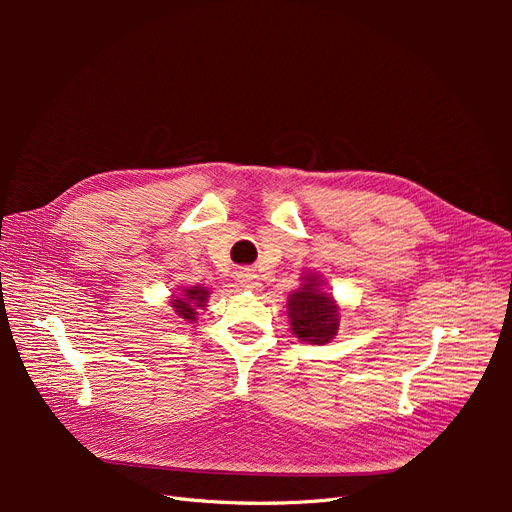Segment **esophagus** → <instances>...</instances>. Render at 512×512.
<instances>
[{"label": "esophagus", "instance_id": "obj_1", "mask_svg": "<svg viewBox=\"0 0 512 512\" xmlns=\"http://www.w3.org/2000/svg\"><path fill=\"white\" fill-rule=\"evenodd\" d=\"M237 280L245 290H260V282H258V275L250 269H243L237 273Z\"/></svg>", "mask_w": 512, "mask_h": 512}]
</instances>
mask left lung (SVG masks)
<instances>
[{"label": "left lung", "mask_w": 512, "mask_h": 512, "mask_svg": "<svg viewBox=\"0 0 512 512\" xmlns=\"http://www.w3.org/2000/svg\"><path fill=\"white\" fill-rule=\"evenodd\" d=\"M303 280V288L292 292L288 301L290 327L301 342L327 344L339 327L337 307L329 294L318 290V277L307 275Z\"/></svg>", "instance_id": "obj_1"}]
</instances>
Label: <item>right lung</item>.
Instances as JSON below:
<instances>
[{"label":"right lung","instance_id":"add662e5","mask_svg":"<svg viewBox=\"0 0 512 512\" xmlns=\"http://www.w3.org/2000/svg\"><path fill=\"white\" fill-rule=\"evenodd\" d=\"M207 297H209L207 288H203V286H192V288H188V290H183V292L179 294V297H175L170 303H173L175 314H177L181 320L194 322L196 316H198L196 309L205 307Z\"/></svg>","mask_w":512,"mask_h":512}]
</instances>
